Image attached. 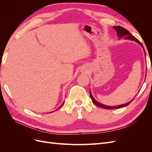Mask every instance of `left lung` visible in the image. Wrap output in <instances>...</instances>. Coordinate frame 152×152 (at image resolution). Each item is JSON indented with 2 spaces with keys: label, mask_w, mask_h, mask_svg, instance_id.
<instances>
[{
  "label": "left lung",
  "mask_w": 152,
  "mask_h": 152,
  "mask_svg": "<svg viewBox=\"0 0 152 152\" xmlns=\"http://www.w3.org/2000/svg\"><path fill=\"white\" fill-rule=\"evenodd\" d=\"M113 28L115 30L117 31V36L118 39H120L122 37H124V39H127V40H131L132 41H134V42H137V44H139L141 46L142 48V49H143V51H144V53L145 54V58H146V53H145V50L143 48V46H142V45L141 44V43L140 42V41L137 40L136 37H134V36L132 35L130 32L129 31L125 29L124 28H123V27L122 26H113ZM90 96H91V98L92 99V102H93V103L94 104H96V106H98V107H99L101 108H105V109H116V108H123V107H126V106H127L129 104H130V103L132 102V101L134 99V98H133L132 100H131L130 102H129L125 104H121V105H117V106H108V105H105V104H102L100 103L99 102H98L97 101H96L94 97L93 96V95H92L91 94V92L90 91ZM135 98V97H134Z\"/></svg>",
  "instance_id": "left-lung-1"
}]
</instances>
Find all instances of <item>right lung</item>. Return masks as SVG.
I'll return each instance as SVG.
<instances>
[{"instance_id": "1", "label": "right lung", "mask_w": 152, "mask_h": 152, "mask_svg": "<svg viewBox=\"0 0 152 152\" xmlns=\"http://www.w3.org/2000/svg\"><path fill=\"white\" fill-rule=\"evenodd\" d=\"M63 104H64V102H63V103H62V104H61V106H60V107H59V108H57V109H56V110H58V109H59V108H61V107H62V106H63ZM54 111H55V110H54Z\"/></svg>"}]
</instances>
